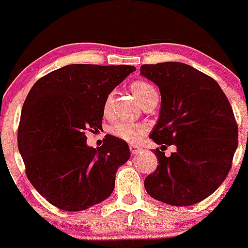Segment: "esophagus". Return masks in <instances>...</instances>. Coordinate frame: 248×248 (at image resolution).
Returning <instances> with one entry per match:
<instances>
[{"label":"esophagus","instance_id":"esophagus-1","mask_svg":"<svg viewBox=\"0 0 248 248\" xmlns=\"http://www.w3.org/2000/svg\"><path fill=\"white\" fill-rule=\"evenodd\" d=\"M129 149H130V151H131L132 155H135V154L140 153V151L142 150V148H140V146L135 145V144H130V145H129Z\"/></svg>","mask_w":248,"mask_h":248}]
</instances>
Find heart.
I'll use <instances>...</instances> for the list:
<instances>
[{
	"mask_svg": "<svg viewBox=\"0 0 248 248\" xmlns=\"http://www.w3.org/2000/svg\"><path fill=\"white\" fill-rule=\"evenodd\" d=\"M131 91L136 95L140 105H144L149 100L157 98V91L155 87L150 82L144 80H137L132 82ZM113 102V92L106 94L103 104V113L105 116H110L111 108H112ZM146 132V125L140 123H125V122H118L113 124L111 127V134L114 137L124 140L127 143H140L142 138L144 137Z\"/></svg>",
	"mask_w": 248,
	"mask_h": 248,
	"instance_id": "b5f03b06",
	"label": "heart"
}]
</instances>
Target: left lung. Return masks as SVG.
<instances>
[{
    "mask_svg": "<svg viewBox=\"0 0 248 248\" xmlns=\"http://www.w3.org/2000/svg\"><path fill=\"white\" fill-rule=\"evenodd\" d=\"M140 74L158 86L161 111L150 138L175 144L167 157L158 148V166L144 181L151 198L191 206L214 193L232 168L238 125L227 97L212 77L182 62L142 65Z\"/></svg>",
    "mask_w": 248,
    "mask_h": 248,
    "instance_id": "8db88e82",
    "label": "left lung"
}]
</instances>
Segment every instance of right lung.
Returning a JSON list of instances; mask_svg holds the SVG:
<instances>
[{
	"instance_id": "right-lung-1",
	"label": "right lung",
	"mask_w": 248,
	"mask_h": 248,
	"mask_svg": "<svg viewBox=\"0 0 248 248\" xmlns=\"http://www.w3.org/2000/svg\"><path fill=\"white\" fill-rule=\"evenodd\" d=\"M136 67L74 63L40 78L29 91L17 130L26 175L49 203L78 212L108 199L116 172L130 158L126 142L106 135L86 145L103 124L106 94Z\"/></svg>"
}]
</instances>
